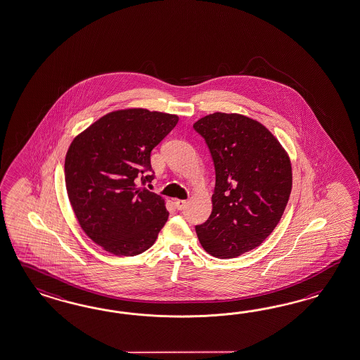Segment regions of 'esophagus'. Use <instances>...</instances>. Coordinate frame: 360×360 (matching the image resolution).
<instances>
[{
	"label": "esophagus",
	"mask_w": 360,
	"mask_h": 360,
	"mask_svg": "<svg viewBox=\"0 0 360 360\" xmlns=\"http://www.w3.org/2000/svg\"><path fill=\"white\" fill-rule=\"evenodd\" d=\"M186 202H188L186 200H175V206L177 207V210H184Z\"/></svg>",
	"instance_id": "34e87169"
}]
</instances>
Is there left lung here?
Returning <instances> with one entry per match:
<instances>
[{
    "label": "left lung",
    "mask_w": 360,
    "mask_h": 360,
    "mask_svg": "<svg viewBox=\"0 0 360 360\" xmlns=\"http://www.w3.org/2000/svg\"><path fill=\"white\" fill-rule=\"evenodd\" d=\"M212 153L215 189L209 219L195 226L202 248L233 258L257 248L286 209L292 169L286 150L261 122L215 112L194 122Z\"/></svg>",
    "instance_id": "obj_1"
}]
</instances>
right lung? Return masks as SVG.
<instances>
[{"mask_svg":"<svg viewBox=\"0 0 360 360\" xmlns=\"http://www.w3.org/2000/svg\"><path fill=\"white\" fill-rule=\"evenodd\" d=\"M179 121L145 108L104 115L79 133L65 157V184L83 232L115 256L150 248L168 219L166 201L142 181H151L150 154Z\"/></svg>","mask_w":360,"mask_h":360,"instance_id":"add662e5","label":"right lung"}]
</instances>
